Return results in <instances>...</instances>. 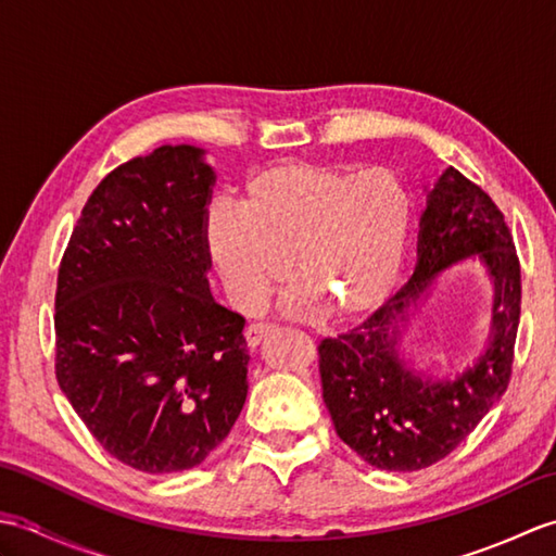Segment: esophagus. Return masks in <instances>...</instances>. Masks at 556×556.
Returning <instances> with one entry per match:
<instances>
[{
    "label": "esophagus",
    "instance_id": "obj_1",
    "mask_svg": "<svg viewBox=\"0 0 556 556\" xmlns=\"http://www.w3.org/2000/svg\"><path fill=\"white\" fill-rule=\"evenodd\" d=\"M269 332H271V327H269V325H263V323L248 325V329H245L248 349H257V346H260V341H263Z\"/></svg>",
    "mask_w": 556,
    "mask_h": 556
}]
</instances>
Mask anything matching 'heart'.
<instances>
[{"instance_id": "1", "label": "heart", "mask_w": 556, "mask_h": 556, "mask_svg": "<svg viewBox=\"0 0 556 556\" xmlns=\"http://www.w3.org/2000/svg\"><path fill=\"white\" fill-rule=\"evenodd\" d=\"M410 227L413 200L396 174L281 162L243 184L239 210L205 212L203 241L236 308L263 305L291 263L301 287L281 301L289 317L311 320L327 305L361 320L394 291Z\"/></svg>"}]
</instances>
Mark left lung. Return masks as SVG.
<instances>
[{
  "mask_svg": "<svg viewBox=\"0 0 556 556\" xmlns=\"http://www.w3.org/2000/svg\"><path fill=\"white\" fill-rule=\"evenodd\" d=\"M418 260L408 285L349 334L320 344L323 399L337 434L365 464L420 470L452 454L506 392L521 320V265L492 198L448 167L425 186ZM473 258L493 285L491 329L454 376L412 361L407 329L444 270Z\"/></svg>",
  "mask_w": 556,
  "mask_h": 556,
  "instance_id": "8db88e82",
  "label": "left lung"
}]
</instances>
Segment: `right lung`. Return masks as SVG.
I'll list each match as a JSON object with an SVG mask.
<instances>
[{
  "mask_svg": "<svg viewBox=\"0 0 556 556\" xmlns=\"http://www.w3.org/2000/svg\"><path fill=\"white\" fill-rule=\"evenodd\" d=\"M205 155L162 146L104 176L59 265V387L104 452L150 476L203 464L248 394L245 320L207 281Z\"/></svg>",
  "mask_w": 556,
  "mask_h": 556,
  "instance_id": "right-lung-1",
  "label": "right lung"
}]
</instances>
